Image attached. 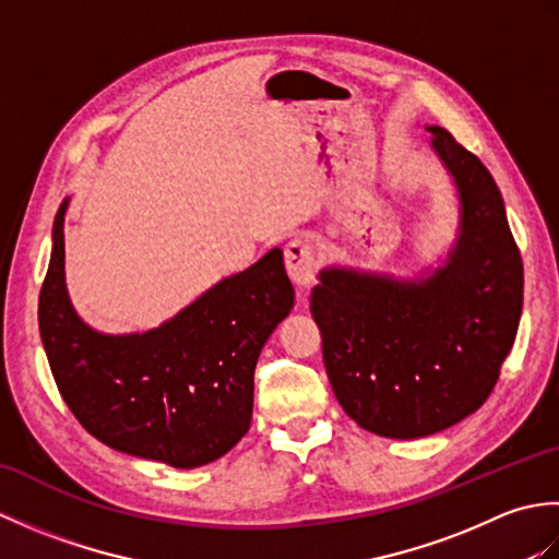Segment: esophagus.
I'll list each match as a JSON object with an SVG mask.
<instances>
[{"label": "esophagus", "mask_w": 559, "mask_h": 559, "mask_svg": "<svg viewBox=\"0 0 559 559\" xmlns=\"http://www.w3.org/2000/svg\"><path fill=\"white\" fill-rule=\"evenodd\" d=\"M286 269L295 286H310L317 273V254L312 247L302 240H293L286 245Z\"/></svg>", "instance_id": "obj_1"}]
</instances>
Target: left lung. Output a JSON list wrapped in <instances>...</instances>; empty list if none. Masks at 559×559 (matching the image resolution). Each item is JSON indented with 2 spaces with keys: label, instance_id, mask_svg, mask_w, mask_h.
<instances>
[{
  "label": "left lung",
  "instance_id": "8db88e82",
  "mask_svg": "<svg viewBox=\"0 0 559 559\" xmlns=\"http://www.w3.org/2000/svg\"><path fill=\"white\" fill-rule=\"evenodd\" d=\"M459 201L456 240L413 278L331 264L310 310L331 389L362 430L418 439L476 413L514 346L524 266L488 168L427 127Z\"/></svg>",
  "mask_w": 559,
  "mask_h": 559
}]
</instances>
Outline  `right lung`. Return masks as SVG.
<instances>
[{
	"label": "right lung",
	"mask_w": 559,
	"mask_h": 559,
	"mask_svg": "<svg viewBox=\"0 0 559 559\" xmlns=\"http://www.w3.org/2000/svg\"><path fill=\"white\" fill-rule=\"evenodd\" d=\"M69 201L55 216L38 302L43 348L69 411L110 449L173 468L228 454L252 423L259 353L295 302L283 252L269 249L156 329L103 334L67 290Z\"/></svg>",
	"instance_id": "obj_1"
}]
</instances>
